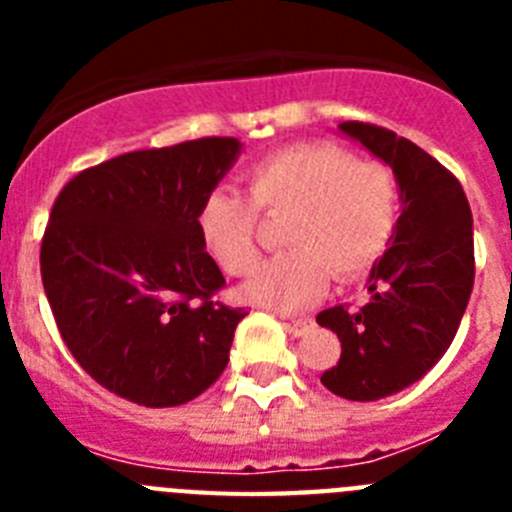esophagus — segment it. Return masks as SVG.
Returning a JSON list of instances; mask_svg holds the SVG:
<instances>
[{
  "label": "esophagus",
  "mask_w": 512,
  "mask_h": 512,
  "mask_svg": "<svg viewBox=\"0 0 512 512\" xmlns=\"http://www.w3.org/2000/svg\"><path fill=\"white\" fill-rule=\"evenodd\" d=\"M284 328H287L295 338H300L312 328V320H284Z\"/></svg>",
  "instance_id": "obj_1"
}]
</instances>
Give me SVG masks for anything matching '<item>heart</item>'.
<instances>
[{
    "label": "heart",
    "mask_w": 512,
    "mask_h": 512,
    "mask_svg": "<svg viewBox=\"0 0 512 512\" xmlns=\"http://www.w3.org/2000/svg\"><path fill=\"white\" fill-rule=\"evenodd\" d=\"M246 196L212 189L194 217L197 233L225 274L243 277L259 259L256 212L287 215L279 238L287 251L241 287L243 300L282 315L315 305L330 271L346 282L372 269L400 212L392 169L356 161L333 143H300L261 158L246 174Z\"/></svg>",
    "instance_id": "1"
}]
</instances>
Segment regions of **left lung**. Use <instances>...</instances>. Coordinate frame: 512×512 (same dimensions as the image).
Returning a JSON list of instances; mask_svg holds the SVG:
<instances>
[{"instance_id":"left-lung-1","label":"left lung","mask_w":512,"mask_h":512,"mask_svg":"<svg viewBox=\"0 0 512 512\" xmlns=\"http://www.w3.org/2000/svg\"><path fill=\"white\" fill-rule=\"evenodd\" d=\"M338 130L390 166L400 189L390 248L366 277L369 302L318 315L341 341V359L320 382L374 402L418 382L454 341L474 284L472 210L456 176L408 138L366 122Z\"/></svg>"}]
</instances>
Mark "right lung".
<instances>
[{"mask_svg":"<svg viewBox=\"0 0 512 512\" xmlns=\"http://www.w3.org/2000/svg\"><path fill=\"white\" fill-rule=\"evenodd\" d=\"M200 138L133 151L81 171L58 194L40 274L81 369L146 408L194 400L225 372L243 310L197 233V210L241 156Z\"/></svg>","mask_w":512,"mask_h":512,"instance_id":"right-lung-1","label":"right lung"}]
</instances>
